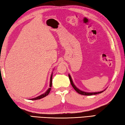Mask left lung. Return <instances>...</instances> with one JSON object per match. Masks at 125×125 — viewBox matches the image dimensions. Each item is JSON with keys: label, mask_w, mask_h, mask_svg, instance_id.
<instances>
[{"label": "left lung", "mask_w": 125, "mask_h": 125, "mask_svg": "<svg viewBox=\"0 0 125 125\" xmlns=\"http://www.w3.org/2000/svg\"><path fill=\"white\" fill-rule=\"evenodd\" d=\"M68 76H69V80H70L71 84H72L73 87L74 88V89L76 90V92L80 94L83 95H96V94H100V93H102L104 91V90L107 89V88H106L105 89H104V90H102V91L97 92H86L82 91V90H81V89L78 88L75 85V84L74 83V82H73V81L72 78V77H71V76L69 74V75H68Z\"/></svg>", "instance_id": "obj_1"}]
</instances>
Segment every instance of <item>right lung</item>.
<instances>
[{"label":"right lung","mask_w":125,"mask_h":125,"mask_svg":"<svg viewBox=\"0 0 125 125\" xmlns=\"http://www.w3.org/2000/svg\"><path fill=\"white\" fill-rule=\"evenodd\" d=\"M52 74H53V72L52 73V74H51V76H50V85L49 86L50 87L48 89V90H46V91L44 93H43L42 94L40 95V96H37L36 97H35V98H32V99H31L30 100H39V99H42L43 98V97H44L45 96H47V95L49 94V93L50 92V90H51V87H52Z\"/></svg>","instance_id":"obj_1"}]
</instances>
